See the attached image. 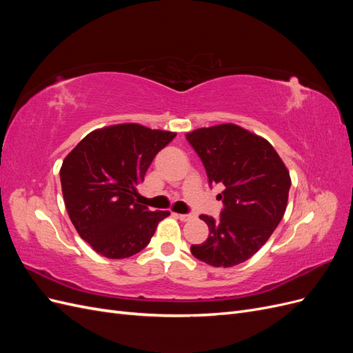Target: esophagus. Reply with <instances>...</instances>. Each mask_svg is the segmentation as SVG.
Instances as JSON below:
<instances>
[{"mask_svg":"<svg viewBox=\"0 0 353 353\" xmlns=\"http://www.w3.org/2000/svg\"><path fill=\"white\" fill-rule=\"evenodd\" d=\"M175 216L181 221H184V222L193 219V215H190V213H175Z\"/></svg>","mask_w":353,"mask_h":353,"instance_id":"1","label":"esophagus"}]
</instances>
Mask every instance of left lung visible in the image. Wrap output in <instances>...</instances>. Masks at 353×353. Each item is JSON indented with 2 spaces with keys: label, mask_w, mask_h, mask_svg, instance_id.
I'll return each instance as SVG.
<instances>
[{
  "label": "left lung",
  "mask_w": 353,
  "mask_h": 353,
  "mask_svg": "<svg viewBox=\"0 0 353 353\" xmlns=\"http://www.w3.org/2000/svg\"><path fill=\"white\" fill-rule=\"evenodd\" d=\"M187 141L206 169L209 187L223 185L218 219L201 215L209 237L191 245L199 261L216 268L239 265L258 252L285 212L290 174L274 147L243 128L225 123L200 128Z\"/></svg>",
  "instance_id": "obj_1"
}]
</instances>
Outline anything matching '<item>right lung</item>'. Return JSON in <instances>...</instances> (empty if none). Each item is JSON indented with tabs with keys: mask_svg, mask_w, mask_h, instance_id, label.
<instances>
[{
	"mask_svg": "<svg viewBox=\"0 0 353 353\" xmlns=\"http://www.w3.org/2000/svg\"><path fill=\"white\" fill-rule=\"evenodd\" d=\"M175 132L137 123L88 134L63 160L61 191L72 223L82 240L109 259H123L150 243L168 210L138 205L137 187L154 156Z\"/></svg>",
	"mask_w": 353,
	"mask_h": 353,
	"instance_id": "add662e5",
	"label": "right lung"
}]
</instances>
